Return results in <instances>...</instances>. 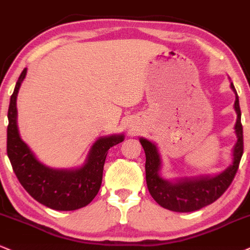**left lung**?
Here are the masks:
<instances>
[{
  "mask_svg": "<svg viewBox=\"0 0 250 250\" xmlns=\"http://www.w3.org/2000/svg\"><path fill=\"white\" fill-rule=\"evenodd\" d=\"M230 87L235 93L234 108L236 111L237 118L234 128H235L237 140L233 148V163L220 174L214 175V177L181 179L175 183L167 181L159 174L161 159L157 146L153 143L148 142L147 139H144V138L139 139L146 155L145 171L147 188L152 198L161 207L173 210V212H194L218 200L230 186L243 154V128L241 124L239 96L233 83H230Z\"/></svg>",
  "mask_w": 250,
  "mask_h": 250,
  "instance_id": "1",
  "label": "left lung"
}]
</instances>
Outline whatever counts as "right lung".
I'll list each match as a JSON object with an SVG mask.
<instances>
[{"mask_svg":"<svg viewBox=\"0 0 250 250\" xmlns=\"http://www.w3.org/2000/svg\"><path fill=\"white\" fill-rule=\"evenodd\" d=\"M25 75L26 69L15 85L8 108L7 153L15 174L35 200L51 209L75 210L85 207L101 188L107 151L122 143L124 134L99 138L91 147L84 165L78 168L55 169L43 165L21 139L17 127L16 99Z\"/></svg>","mask_w":250,"mask_h":250,"instance_id":"1","label":"right lung"}]
</instances>
